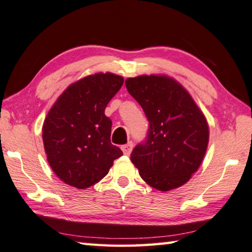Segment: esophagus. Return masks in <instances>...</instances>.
Instances as JSON below:
<instances>
[{"label": "esophagus", "instance_id": "34e87169", "mask_svg": "<svg viewBox=\"0 0 252 252\" xmlns=\"http://www.w3.org/2000/svg\"><path fill=\"white\" fill-rule=\"evenodd\" d=\"M121 149H122V151H123V153H125L126 156H130L132 149H133V143L127 142L126 144H125V146H122Z\"/></svg>", "mask_w": 252, "mask_h": 252}]
</instances>
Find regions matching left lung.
<instances>
[{
  "label": "left lung",
  "mask_w": 252,
  "mask_h": 252,
  "mask_svg": "<svg viewBox=\"0 0 252 252\" xmlns=\"http://www.w3.org/2000/svg\"><path fill=\"white\" fill-rule=\"evenodd\" d=\"M149 121L147 138L131 153L140 177L160 191L181 187L197 171L206 155L209 126L185 88L165 75L126 80Z\"/></svg>",
  "instance_id": "obj_1"
}]
</instances>
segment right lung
I'll list each match as a JSON object with an SVG mask.
<instances>
[{"label": "right lung", "instance_id": "1", "mask_svg": "<svg viewBox=\"0 0 252 252\" xmlns=\"http://www.w3.org/2000/svg\"><path fill=\"white\" fill-rule=\"evenodd\" d=\"M120 75L96 73L76 81L59 96L43 123L50 167L66 185L87 189L108 174L122 151L111 143L104 114L123 84Z\"/></svg>", "mask_w": 252, "mask_h": 252}]
</instances>
